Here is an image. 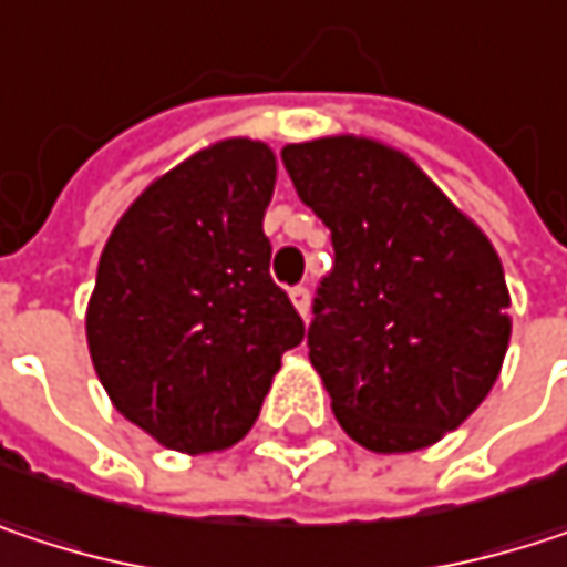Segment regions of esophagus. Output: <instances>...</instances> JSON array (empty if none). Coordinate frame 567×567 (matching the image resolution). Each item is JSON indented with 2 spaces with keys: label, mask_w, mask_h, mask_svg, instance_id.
Here are the masks:
<instances>
[{
  "label": "esophagus",
  "mask_w": 567,
  "mask_h": 567,
  "mask_svg": "<svg viewBox=\"0 0 567 567\" xmlns=\"http://www.w3.org/2000/svg\"><path fill=\"white\" fill-rule=\"evenodd\" d=\"M288 295H291V305L298 308V315H301V318L308 321V308H311V291H308L305 285H295V288H291Z\"/></svg>",
  "instance_id": "1"
}]
</instances>
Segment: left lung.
<instances>
[{"label":"left lung","mask_w":567,"mask_h":567,"mask_svg":"<svg viewBox=\"0 0 567 567\" xmlns=\"http://www.w3.org/2000/svg\"><path fill=\"white\" fill-rule=\"evenodd\" d=\"M301 203L331 229L308 358L344 433L413 453L493 391L509 348V288L486 233L406 154L368 137L288 144Z\"/></svg>","instance_id":"1"}]
</instances>
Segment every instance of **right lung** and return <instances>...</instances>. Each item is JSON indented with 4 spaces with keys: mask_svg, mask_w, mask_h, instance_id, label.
I'll return each instance as SVG.
<instances>
[{
    "mask_svg": "<svg viewBox=\"0 0 567 567\" xmlns=\"http://www.w3.org/2000/svg\"><path fill=\"white\" fill-rule=\"evenodd\" d=\"M276 154L229 137L157 176L117 219L87 301L111 403L179 453L239 443L305 321L269 276Z\"/></svg>",
    "mask_w": 567,
    "mask_h": 567,
    "instance_id": "1",
    "label": "right lung"
}]
</instances>
